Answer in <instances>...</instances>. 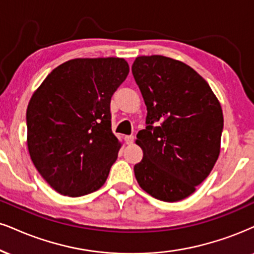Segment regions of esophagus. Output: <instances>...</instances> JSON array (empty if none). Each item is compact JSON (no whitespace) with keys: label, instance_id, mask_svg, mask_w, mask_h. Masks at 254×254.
Listing matches in <instances>:
<instances>
[{"label":"esophagus","instance_id":"obj_1","mask_svg":"<svg viewBox=\"0 0 254 254\" xmlns=\"http://www.w3.org/2000/svg\"><path fill=\"white\" fill-rule=\"evenodd\" d=\"M125 140H126L127 145H130V143H133V141H134V136L133 135H127L126 137H125Z\"/></svg>","mask_w":254,"mask_h":254}]
</instances>
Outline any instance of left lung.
Wrapping results in <instances>:
<instances>
[{
	"label": "left lung",
	"mask_w": 254,
	"mask_h": 254,
	"mask_svg": "<svg viewBox=\"0 0 254 254\" xmlns=\"http://www.w3.org/2000/svg\"><path fill=\"white\" fill-rule=\"evenodd\" d=\"M132 73L147 107L146 129L136 135L143 158L134 174L153 198L179 201L195 192L218 160L220 102L193 68L171 58L139 56Z\"/></svg>",
	"instance_id": "8db88e82"
}]
</instances>
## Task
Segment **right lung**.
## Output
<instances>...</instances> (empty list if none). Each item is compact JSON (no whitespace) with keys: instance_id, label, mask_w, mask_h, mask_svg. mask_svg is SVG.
I'll return each instance as SVG.
<instances>
[{"instance_id":"1","label":"right lung","mask_w":254,"mask_h":254,"mask_svg":"<svg viewBox=\"0 0 254 254\" xmlns=\"http://www.w3.org/2000/svg\"><path fill=\"white\" fill-rule=\"evenodd\" d=\"M128 73L120 58L74 59L56 67L33 94L28 151L56 192L82 196L106 183L121 148L112 132L111 99Z\"/></svg>"}]
</instances>
